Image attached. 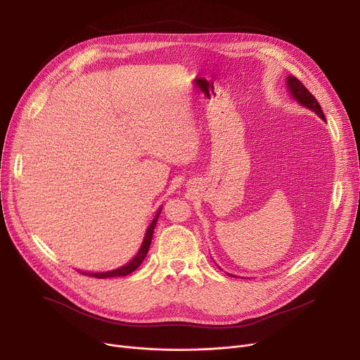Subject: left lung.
<instances>
[{
  "mask_svg": "<svg viewBox=\"0 0 360 360\" xmlns=\"http://www.w3.org/2000/svg\"><path fill=\"white\" fill-rule=\"evenodd\" d=\"M286 84H288V90L290 91L293 99L297 101V103L315 112L321 120H326L323 109H321V105L318 103V101L312 96V93L295 77V75H289V77L286 79Z\"/></svg>",
  "mask_w": 360,
  "mask_h": 360,
  "instance_id": "8db88e82",
  "label": "left lung"
}]
</instances>
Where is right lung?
Here are the masks:
<instances>
[{
	"instance_id": "obj_1",
	"label": "right lung",
	"mask_w": 360,
	"mask_h": 360,
	"mask_svg": "<svg viewBox=\"0 0 360 360\" xmlns=\"http://www.w3.org/2000/svg\"><path fill=\"white\" fill-rule=\"evenodd\" d=\"M162 209H159V212L156 213L153 221L150 223V226L147 228V232H146V236H144V240L141 243V247L137 252V255L132 258L128 264H125V266L117 269V270H112V271H103V273H83L86 276H91V277H96V278H108V277H121V276H128L129 273H132L134 270H137L140 267V264L144 261L147 252H148V248H150V243H151V238H153V232H155V226L158 223V217L160 214Z\"/></svg>"
}]
</instances>
